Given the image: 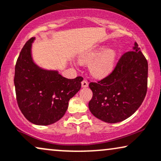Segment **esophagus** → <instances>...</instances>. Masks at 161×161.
I'll list each match as a JSON object with an SVG mask.
<instances>
[{"label":"esophagus","mask_w":161,"mask_h":161,"mask_svg":"<svg viewBox=\"0 0 161 161\" xmlns=\"http://www.w3.org/2000/svg\"><path fill=\"white\" fill-rule=\"evenodd\" d=\"M87 86H88V83H87V80H83L82 82V87H87Z\"/></svg>","instance_id":"esophagus-1"}]
</instances>
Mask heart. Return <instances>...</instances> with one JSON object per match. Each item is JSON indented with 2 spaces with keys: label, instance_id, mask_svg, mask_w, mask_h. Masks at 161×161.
I'll use <instances>...</instances> for the list:
<instances>
[{
  "label": "heart",
  "instance_id": "heart-1",
  "mask_svg": "<svg viewBox=\"0 0 161 161\" xmlns=\"http://www.w3.org/2000/svg\"><path fill=\"white\" fill-rule=\"evenodd\" d=\"M117 53L114 49L100 46L85 52L79 57L83 64H90V72L96 78H103L111 72L115 64Z\"/></svg>",
  "mask_w": 161,
  "mask_h": 161
}]
</instances>
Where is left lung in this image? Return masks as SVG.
<instances>
[{"mask_svg": "<svg viewBox=\"0 0 161 161\" xmlns=\"http://www.w3.org/2000/svg\"><path fill=\"white\" fill-rule=\"evenodd\" d=\"M148 62L135 43L133 50L124 53L111 74L91 82L93 92L88 107L92 114L108 123L125 120L133 114L147 92Z\"/></svg>", "mask_w": 161, "mask_h": 161, "instance_id": "1", "label": "left lung"}]
</instances>
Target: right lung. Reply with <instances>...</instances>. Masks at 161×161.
Wrapping results in <instances>:
<instances>
[{"instance_id": "1", "label": "right lung", "mask_w": 161, "mask_h": 161, "mask_svg": "<svg viewBox=\"0 0 161 161\" xmlns=\"http://www.w3.org/2000/svg\"><path fill=\"white\" fill-rule=\"evenodd\" d=\"M35 37L22 48L15 68L14 84L20 110L30 123L47 125L62 118L68 102L81 88L82 76L67 79L58 70L38 67L32 57V43Z\"/></svg>"}]
</instances>
